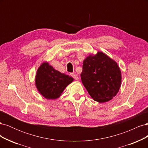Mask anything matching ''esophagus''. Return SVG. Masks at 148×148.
Wrapping results in <instances>:
<instances>
[{"mask_svg":"<svg viewBox=\"0 0 148 148\" xmlns=\"http://www.w3.org/2000/svg\"><path fill=\"white\" fill-rule=\"evenodd\" d=\"M71 77H72L75 80H78V77L77 75H75L74 73H71Z\"/></svg>","mask_w":148,"mask_h":148,"instance_id":"1","label":"esophagus"}]
</instances>
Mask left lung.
<instances>
[{
	"label": "left lung",
	"instance_id": "left-lung-1",
	"mask_svg": "<svg viewBox=\"0 0 148 148\" xmlns=\"http://www.w3.org/2000/svg\"><path fill=\"white\" fill-rule=\"evenodd\" d=\"M81 79L89 95L100 103L117 95L122 83L117 63L101 51L90 54L83 60Z\"/></svg>",
	"mask_w": 148,
	"mask_h": 148
}]
</instances>
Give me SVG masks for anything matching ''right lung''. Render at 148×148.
<instances>
[{"mask_svg":"<svg viewBox=\"0 0 148 148\" xmlns=\"http://www.w3.org/2000/svg\"><path fill=\"white\" fill-rule=\"evenodd\" d=\"M73 78L55 70L47 62L39 66L35 77V86L39 93L47 99H56Z\"/></svg>","mask_w":148,"mask_h":148,"instance_id":"1","label":"right lung"}]
</instances>
